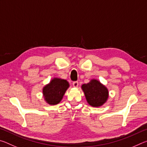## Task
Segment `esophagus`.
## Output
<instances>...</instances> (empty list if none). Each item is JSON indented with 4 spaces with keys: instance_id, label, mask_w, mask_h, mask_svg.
Instances as JSON below:
<instances>
[{
    "instance_id": "1",
    "label": "esophagus",
    "mask_w": 147,
    "mask_h": 147,
    "mask_svg": "<svg viewBox=\"0 0 147 147\" xmlns=\"http://www.w3.org/2000/svg\"><path fill=\"white\" fill-rule=\"evenodd\" d=\"M73 86L74 87V88H77L78 86V82L77 81L73 82Z\"/></svg>"
}]
</instances>
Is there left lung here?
Here are the masks:
<instances>
[{"instance_id": "1", "label": "left lung", "mask_w": 147, "mask_h": 147, "mask_svg": "<svg viewBox=\"0 0 147 147\" xmlns=\"http://www.w3.org/2000/svg\"><path fill=\"white\" fill-rule=\"evenodd\" d=\"M82 88L87 101L92 106H102L108 97V89L96 80H92L89 83L83 84Z\"/></svg>"}]
</instances>
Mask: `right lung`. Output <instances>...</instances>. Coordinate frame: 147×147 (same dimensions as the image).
<instances>
[{"label":"right lung","instance_id":"obj_1","mask_svg":"<svg viewBox=\"0 0 147 147\" xmlns=\"http://www.w3.org/2000/svg\"><path fill=\"white\" fill-rule=\"evenodd\" d=\"M69 86V83L67 80L59 78L53 79L51 83L45 87L43 90V95L47 103L51 105L58 104Z\"/></svg>","mask_w":147,"mask_h":147}]
</instances>
